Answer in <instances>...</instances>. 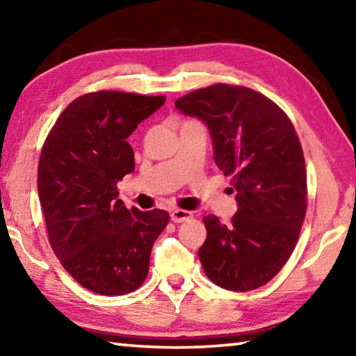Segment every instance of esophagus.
<instances>
[{
	"label": "esophagus",
	"mask_w": 356,
	"mask_h": 356,
	"mask_svg": "<svg viewBox=\"0 0 356 356\" xmlns=\"http://www.w3.org/2000/svg\"><path fill=\"white\" fill-rule=\"evenodd\" d=\"M191 216H193V213L188 212V210H182V209L171 210V220L174 222H184L186 220H190Z\"/></svg>",
	"instance_id": "34e87169"
}]
</instances>
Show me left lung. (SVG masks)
<instances>
[{"label":"left lung","mask_w":356,"mask_h":356,"mask_svg":"<svg viewBox=\"0 0 356 356\" xmlns=\"http://www.w3.org/2000/svg\"><path fill=\"white\" fill-rule=\"evenodd\" d=\"M176 108L207 125L238 207L226 225L204 216V273L227 291L267 284L291 257L306 213L305 156L291 119L261 92L229 84L186 94Z\"/></svg>","instance_id":"8db88e82"}]
</instances>
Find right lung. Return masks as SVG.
<instances>
[{
  "instance_id": "add662e5",
  "label": "right lung",
  "mask_w": 356,
  "mask_h": 356,
  "mask_svg": "<svg viewBox=\"0 0 356 356\" xmlns=\"http://www.w3.org/2000/svg\"><path fill=\"white\" fill-rule=\"evenodd\" d=\"M166 99L84 94L58 118L42 147L38 190L48 240L76 282L100 295L136 291L170 215L129 210L116 184L135 171L129 136Z\"/></svg>"
}]
</instances>
